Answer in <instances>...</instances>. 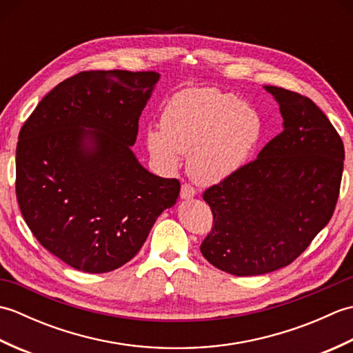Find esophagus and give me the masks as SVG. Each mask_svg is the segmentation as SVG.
Instances as JSON below:
<instances>
[{
    "mask_svg": "<svg viewBox=\"0 0 353 353\" xmlns=\"http://www.w3.org/2000/svg\"><path fill=\"white\" fill-rule=\"evenodd\" d=\"M197 191L194 186H191L190 183H183L182 188H181V199L183 200H188V199H192L194 196H196Z\"/></svg>",
    "mask_w": 353,
    "mask_h": 353,
    "instance_id": "obj_1",
    "label": "esophagus"
}]
</instances>
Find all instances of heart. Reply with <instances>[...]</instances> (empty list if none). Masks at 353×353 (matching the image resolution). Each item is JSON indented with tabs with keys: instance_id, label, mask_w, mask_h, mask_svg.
Returning <instances> with one entry per match:
<instances>
[{
	"instance_id": "obj_1",
	"label": "heart",
	"mask_w": 353,
	"mask_h": 353,
	"mask_svg": "<svg viewBox=\"0 0 353 353\" xmlns=\"http://www.w3.org/2000/svg\"><path fill=\"white\" fill-rule=\"evenodd\" d=\"M262 137V119L232 92L186 89L167 103L162 129L147 130V147L165 168L190 153L188 172L200 185L226 181L249 161Z\"/></svg>"
}]
</instances>
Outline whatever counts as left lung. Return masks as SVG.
Segmentation results:
<instances>
[{
    "mask_svg": "<svg viewBox=\"0 0 353 353\" xmlns=\"http://www.w3.org/2000/svg\"><path fill=\"white\" fill-rule=\"evenodd\" d=\"M264 88L279 104L283 130L203 192L214 224L201 254L235 276L290 265L331 220L340 194L344 145L331 121L308 97Z\"/></svg>",
    "mask_w": 353,
    "mask_h": 353,
    "instance_id": "8db88e82",
    "label": "left lung"
}]
</instances>
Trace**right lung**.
Instances as JSON below:
<instances>
[{
  "label": "right lung",
  "instance_id": "add662e5",
  "mask_svg": "<svg viewBox=\"0 0 353 353\" xmlns=\"http://www.w3.org/2000/svg\"><path fill=\"white\" fill-rule=\"evenodd\" d=\"M154 71H83L43 97L17 147L21 214L45 249L85 273H108L139 252L176 203L177 179L132 152Z\"/></svg>",
  "mask_w": 353,
  "mask_h": 353
}]
</instances>
